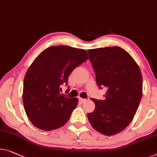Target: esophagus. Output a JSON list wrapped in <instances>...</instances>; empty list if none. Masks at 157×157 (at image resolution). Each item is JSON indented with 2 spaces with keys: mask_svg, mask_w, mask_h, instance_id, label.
Wrapping results in <instances>:
<instances>
[{
  "mask_svg": "<svg viewBox=\"0 0 157 157\" xmlns=\"http://www.w3.org/2000/svg\"><path fill=\"white\" fill-rule=\"evenodd\" d=\"M79 101H80L81 103H85V102H86V101H87V100H86V99H82V98H79Z\"/></svg>",
  "mask_w": 157,
  "mask_h": 157,
  "instance_id": "esophagus-1",
  "label": "esophagus"
}]
</instances>
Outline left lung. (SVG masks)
Masks as SVG:
<instances>
[{
	"mask_svg": "<svg viewBox=\"0 0 157 157\" xmlns=\"http://www.w3.org/2000/svg\"><path fill=\"white\" fill-rule=\"evenodd\" d=\"M90 60L105 100L92 99L95 109L87 113L91 125L105 135L121 132L132 121L142 96V77L132 56L118 46L89 49Z\"/></svg>",
	"mask_w": 157,
	"mask_h": 157,
	"instance_id": "left-lung-1",
	"label": "left lung"
}]
</instances>
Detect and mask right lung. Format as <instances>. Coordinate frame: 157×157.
<instances>
[{
	"mask_svg": "<svg viewBox=\"0 0 157 157\" xmlns=\"http://www.w3.org/2000/svg\"><path fill=\"white\" fill-rule=\"evenodd\" d=\"M89 58L84 49L67 46L46 48L35 58L25 74L22 99L25 111L39 129L51 131L63 126L78 104L77 98L60 93L70 74Z\"/></svg>",
	"mask_w": 157,
	"mask_h": 157,
	"instance_id": "1",
	"label": "right lung"
}]
</instances>
